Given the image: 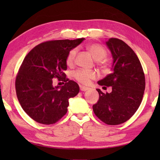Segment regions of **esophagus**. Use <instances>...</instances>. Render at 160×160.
Instances as JSON below:
<instances>
[{"label": "esophagus", "mask_w": 160, "mask_h": 160, "mask_svg": "<svg viewBox=\"0 0 160 160\" xmlns=\"http://www.w3.org/2000/svg\"><path fill=\"white\" fill-rule=\"evenodd\" d=\"M79 87H80V90L81 91H84H84H87V90H88V89H89V87L82 86V85H80Z\"/></svg>", "instance_id": "esophagus-1"}]
</instances>
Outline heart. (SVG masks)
Wrapping results in <instances>:
<instances>
[{"label": "heart", "instance_id": "heart-1", "mask_svg": "<svg viewBox=\"0 0 160 160\" xmlns=\"http://www.w3.org/2000/svg\"><path fill=\"white\" fill-rule=\"evenodd\" d=\"M87 49L92 55L94 59L97 61L98 64L100 66H105L106 61L103 59L106 58L108 52L106 48L99 43H92L87 46ZM77 48L71 49L66 57V64L68 66H72L75 62V59L77 54ZM73 76L75 79L81 84H87L92 79H95L97 77V73L93 71H87V70L78 69L73 73Z\"/></svg>", "mask_w": 160, "mask_h": 160}]
</instances>
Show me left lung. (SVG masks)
Returning a JSON list of instances; mask_svg holds the SVG:
<instances>
[{
    "instance_id": "8db88e82",
    "label": "left lung",
    "mask_w": 160,
    "mask_h": 160,
    "mask_svg": "<svg viewBox=\"0 0 160 160\" xmlns=\"http://www.w3.org/2000/svg\"><path fill=\"white\" fill-rule=\"evenodd\" d=\"M106 44L113 56V71L98 84L104 89L111 87L112 91L105 94L97 89L99 100L92 108L104 123L117 125L130 119L139 108L145 90V75L136 54L125 42L111 38Z\"/></svg>"
}]
</instances>
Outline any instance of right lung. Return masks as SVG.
Masks as SVG:
<instances>
[{
    "mask_svg": "<svg viewBox=\"0 0 160 160\" xmlns=\"http://www.w3.org/2000/svg\"><path fill=\"white\" fill-rule=\"evenodd\" d=\"M84 40L48 41L25 56L16 76L15 88L22 108L34 121L53 124L67 113L68 99L77 95L79 87L66 78V57ZM53 78L65 84L54 87Z\"/></svg>",
    "mask_w": 160,
    "mask_h": 160,
    "instance_id": "right-lung-1",
    "label": "right lung"
}]
</instances>
